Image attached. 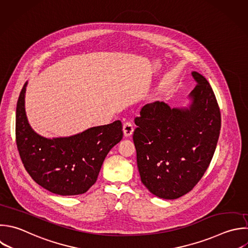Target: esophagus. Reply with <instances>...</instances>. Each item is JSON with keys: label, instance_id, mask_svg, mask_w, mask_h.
<instances>
[{"label": "esophagus", "instance_id": "1", "mask_svg": "<svg viewBox=\"0 0 248 248\" xmlns=\"http://www.w3.org/2000/svg\"><path fill=\"white\" fill-rule=\"evenodd\" d=\"M123 132L125 137H130L134 132V124L130 121H126L123 124Z\"/></svg>", "mask_w": 248, "mask_h": 248}]
</instances>
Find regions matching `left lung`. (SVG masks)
<instances>
[{
    "label": "left lung",
    "mask_w": 248,
    "mask_h": 248,
    "mask_svg": "<svg viewBox=\"0 0 248 248\" xmlns=\"http://www.w3.org/2000/svg\"><path fill=\"white\" fill-rule=\"evenodd\" d=\"M197 82L184 108L156 101L145 105L133 140L141 182L155 196L177 199L200 181L213 157L221 128L220 109L208 81Z\"/></svg>",
    "instance_id": "1"
}]
</instances>
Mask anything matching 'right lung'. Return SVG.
<instances>
[{"label": "right lung", "instance_id": "right-lung-1", "mask_svg": "<svg viewBox=\"0 0 248 248\" xmlns=\"http://www.w3.org/2000/svg\"><path fill=\"white\" fill-rule=\"evenodd\" d=\"M25 82L16 106V136L20 158L31 177L61 196L85 193L97 180L105 158L123 138L120 120L89 128L70 137L48 139L29 124Z\"/></svg>", "mask_w": 248, "mask_h": 248}]
</instances>
